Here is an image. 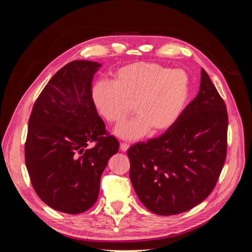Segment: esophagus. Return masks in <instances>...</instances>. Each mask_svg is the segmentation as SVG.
<instances>
[{"instance_id":"esophagus-1","label":"esophagus","mask_w":252,"mask_h":252,"mask_svg":"<svg viewBox=\"0 0 252 252\" xmlns=\"http://www.w3.org/2000/svg\"><path fill=\"white\" fill-rule=\"evenodd\" d=\"M128 148H129V145L128 144H126V143H121L120 144V150L122 152H126L128 150Z\"/></svg>"}]
</instances>
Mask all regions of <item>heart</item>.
<instances>
[{
    "instance_id": "1",
    "label": "heart",
    "mask_w": 252,
    "mask_h": 252,
    "mask_svg": "<svg viewBox=\"0 0 252 252\" xmlns=\"http://www.w3.org/2000/svg\"><path fill=\"white\" fill-rule=\"evenodd\" d=\"M190 84L184 70L156 63L129 64L114 73L112 82L100 81L93 89L97 112L112 124H120L131 112L136 116L119 126V138L134 141L164 131L178 121L189 96Z\"/></svg>"
}]
</instances>
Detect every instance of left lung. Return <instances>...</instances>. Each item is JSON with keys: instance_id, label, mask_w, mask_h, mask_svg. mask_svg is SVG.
<instances>
[{"instance_id": "obj_1", "label": "left lung", "mask_w": 252, "mask_h": 252, "mask_svg": "<svg viewBox=\"0 0 252 252\" xmlns=\"http://www.w3.org/2000/svg\"><path fill=\"white\" fill-rule=\"evenodd\" d=\"M226 105L203 68L197 95L157 139L128 149L129 177L143 205L159 216L185 212L215 188L227 151Z\"/></svg>"}]
</instances>
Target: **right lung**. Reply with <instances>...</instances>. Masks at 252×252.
I'll return each mask as SVG.
<instances>
[{
  "instance_id": "obj_1",
  "label": "right lung",
  "mask_w": 252,
  "mask_h": 252,
  "mask_svg": "<svg viewBox=\"0 0 252 252\" xmlns=\"http://www.w3.org/2000/svg\"><path fill=\"white\" fill-rule=\"evenodd\" d=\"M101 64L72 61L53 75L36 98L28 122L25 163L40 199L77 215L93 207L100 181L119 142L106 134L91 82ZM94 142L93 149L88 145Z\"/></svg>"
}]
</instances>
